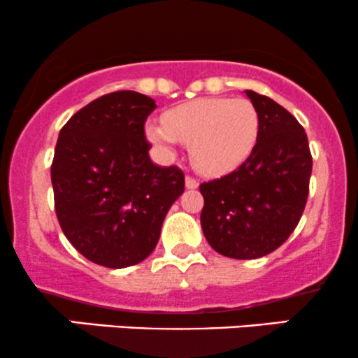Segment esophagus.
<instances>
[{
	"instance_id": "34e87169",
	"label": "esophagus",
	"mask_w": 358,
	"mask_h": 358,
	"mask_svg": "<svg viewBox=\"0 0 358 358\" xmlns=\"http://www.w3.org/2000/svg\"><path fill=\"white\" fill-rule=\"evenodd\" d=\"M185 185H187V188H197L199 187V180L194 178V176L188 175L187 178H185Z\"/></svg>"
}]
</instances>
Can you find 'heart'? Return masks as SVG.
I'll use <instances>...</instances> for the list:
<instances>
[{
    "mask_svg": "<svg viewBox=\"0 0 358 358\" xmlns=\"http://www.w3.org/2000/svg\"><path fill=\"white\" fill-rule=\"evenodd\" d=\"M164 125H149L152 143L171 151L190 146L192 161L203 175L221 176L248 159L258 139L260 117L245 98H200L168 110Z\"/></svg>",
    "mask_w": 358,
    "mask_h": 358,
    "instance_id": "1",
    "label": "heart"
}]
</instances>
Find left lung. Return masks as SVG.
I'll return each mask as SVG.
<instances>
[{
    "instance_id": "obj_1",
    "label": "left lung",
    "mask_w": 358,
    "mask_h": 358,
    "mask_svg": "<svg viewBox=\"0 0 358 358\" xmlns=\"http://www.w3.org/2000/svg\"><path fill=\"white\" fill-rule=\"evenodd\" d=\"M260 117L248 159L221 178L200 185L202 231L224 257L253 260L287 241L304 212L313 156L292 113L272 98L246 90Z\"/></svg>"
}]
</instances>
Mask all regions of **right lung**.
<instances>
[{
	"instance_id": "add662e5",
	"label": "right lung",
	"mask_w": 358,
	"mask_h": 358,
	"mask_svg": "<svg viewBox=\"0 0 358 358\" xmlns=\"http://www.w3.org/2000/svg\"><path fill=\"white\" fill-rule=\"evenodd\" d=\"M152 98L131 90L78 110L59 132L50 178L64 236L107 268L146 260L164 217L185 190L178 166H156L144 124Z\"/></svg>"
}]
</instances>
